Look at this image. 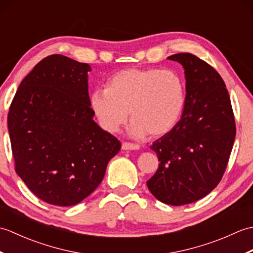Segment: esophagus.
Instances as JSON below:
<instances>
[{
  "mask_svg": "<svg viewBox=\"0 0 253 253\" xmlns=\"http://www.w3.org/2000/svg\"><path fill=\"white\" fill-rule=\"evenodd\" d=\"M122 149L125 150V151H128V150H139L140 149V146H138V144L129 143V142H124L122 144Z\"/></svg>",
  "mask_w": 253,
  "mask_h": 253,
  "instance_id": "1",
  "label": "esophagus"
}]
</instances>
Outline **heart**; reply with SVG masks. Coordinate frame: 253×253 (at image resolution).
I'll list each match as a JSON object with an SVG mask.
<instances>
[{
	"instance_id": "1",
	"label": "heart",
	"mask_w": 253,
	"mask_h": 253,
	"mask_svg": "<svg viewBox=\"0 0 253 253\" xmlns=\"http://www.w3.org/2000/svg\"><path fill=\"white\" fill-rule=\"evenodd\" d=\"M91 109L100 126L115 132L127 122L129 135L161 137L178 124L186 104V85L171 69L127 68L109 79L106 89H95L90 96Z\"/></svg>"
}]
</instances>
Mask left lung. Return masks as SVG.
Masks as SVG:
<instances>
[{
  "label": "left lung",
  "instance_id": "8db88e82",
  "mask_svg": "<svg viewBox=\"0 0 253 253\" xmlns=\"http://www.w3.org/2000/svg\"><path fill=\"white\" fill-rule=\"evenodd\" d=\"M184 67L186 104L175 128L154 141L159 169L147 181L165 204L200 200L221 181L236 136L228 91L219 74L190 53L168 57Z\"/></svg>",
  "mask_w": 253,
  "mask_h": 253
}]
</instances>
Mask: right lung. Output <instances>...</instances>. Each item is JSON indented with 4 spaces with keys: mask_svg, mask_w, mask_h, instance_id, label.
I'll return each instance as SVG.
<instances>
[{
    "mask_svg": "<svg viewBox=\"0 0 253 253\" xmlns=\"http://www.w3.org/2000/svg\"><path fill=\"white\" fill-rule=\"evenodd\" d=\"M87 63L54 54L27 75L9 107L15 169L42 201L71 207L92 193L121 142L93 121Z\"/></svg>",
    "mask_w": 253,
    "mask_h": 253,
    "instance_id": "obj_1",
    "label": "right lung"
}]
</instances>
